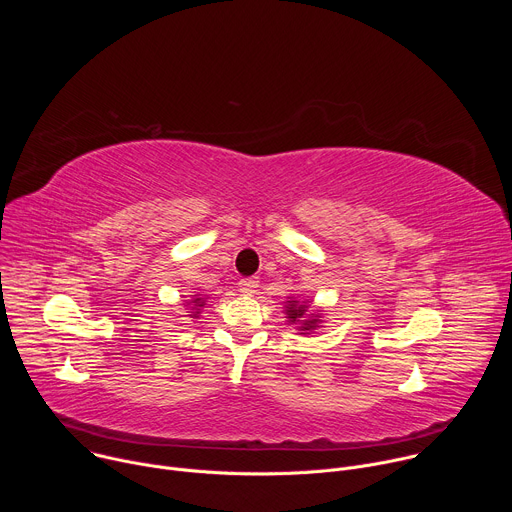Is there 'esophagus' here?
Here are the masks:
<instances>
[{
  "label": "esophagus",
  "mask_w": 512,
  "mask_h": 512,
  "mask_svg": "<svg viewBox=\"0 0 512 512\" xmlns=\"http://www.w3.org/2000/svg\"><path fill=\"white\" fill-rule=\"evenodd\" d=\"M259 287V279L257 277H249V279H241L239 281V289L243 291V294H255Z\"/></svg>",
  "instance_id": "34e87169"
}]
</instances>
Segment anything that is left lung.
<instances>
[{
    "label": "left lung",
    "instance_id": "obj_1",
    "mask_svg": "<svg viewBox=\"0 0 512 512\" xmlns=\"http://www.w3.org/2000/svg\"><path fill=\"white\" fill-rule=\"evenodd\" d=\"M310 306H312V302L300 300V298H294V296L283 302V314L287 318V324L296 326V330L300 334H312L322 324L324 312L320 308L310 310Z\"/></svg>",
    "mask_w": 512,
    "mask_h": 512
}]
</instances>
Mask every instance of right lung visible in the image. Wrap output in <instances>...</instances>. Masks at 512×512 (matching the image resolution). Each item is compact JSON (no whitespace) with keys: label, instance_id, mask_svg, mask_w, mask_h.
Wrapping results in <instances>:
<instances>
[{"label":"right lung","instance_id":"add662e5","mask_svg":"<svg viewBox=\"0 0 512 512\" xmlns=\"http://www.w3.org/2000/svg\"><path fill=\"white\" fill-rule=\"evenodd\" d=\"M206 302L208 298L202 296V294H194L190 300H184V310H186V316L188 318H198L202 308H206Z\"/></svg>","mask_w":512,"mask_h":512}]
</instances>
